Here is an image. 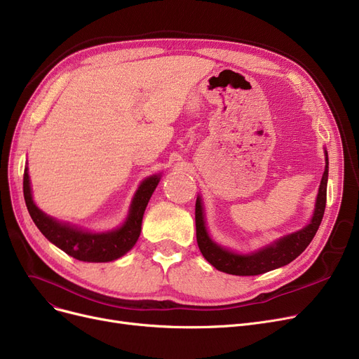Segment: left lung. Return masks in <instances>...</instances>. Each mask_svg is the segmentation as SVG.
Here are the masks:
<instances>
[{
	"label": "left lung",
	"instance_id": "1",
	"mask_svg": "<svg viewBox=\"0 0 359 359\" xmlns=\"http://www.w3.org/2000/svg\"><path fill=\"white\" fill-rule=\"evenodd\" d=\"M325 154V168L321 177L320 189L316 201V208L313 218L304 229L290 233L287 236L280 238L271 245L264 246L257 252L236 254L229 249L217 245L208 235L204 218V207H202L201 196L196 198L195 205V223H196V242L201 254L211 264L212 267L227 274L235 276H257L271 271L274 269L287 266L296 257H299L306 246L313 241L321 224L325 199H327V179H329V157Z\"/></svg>",
	"mask_w": 359,
	"mask_h": 359
}]
</instances>
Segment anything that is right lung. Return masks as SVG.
Returning <instances> with one entry per match:
<instances>
[{"mask_svg":"<svg viewBox=\"0 0 359 359\" xmlns=\"http://www.w3.org/2000/svg\"><path fill=\"white\" fill-rule=\"evenodd\" d=\"M161 176L154 175L147 177L132 199L126 222L116 230L104 233H92L77 229L67 223L54 220L53 217L42 212L32 199L27 167L23 175V195L27 211L42 235L51 243L58 246L67 255L86 262H108L114 261L129 252L141 235V226L145 208L152 192L157 188Z\"/></svg>","mask_w":359,"mask_h":359,"instance_id":"obj_1","label":"right lung"}]
</instances>
